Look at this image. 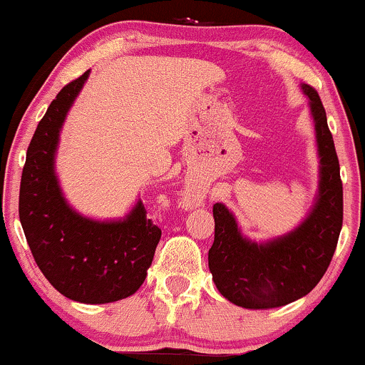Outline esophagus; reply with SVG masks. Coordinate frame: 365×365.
Listing matches in <instances>:
<instances>
[{
  "mask_svg": "<svg viewBox=\"0 0 365 365\" xmlns=\"http://www.w3.org/2000/svg\"><path fill=\"white\" fill-rule=\"evenodd\" d=\"M186 198H187V201H191V196H186Z\"/></svg>",
  "mask_w": 365,
  "mask_h": 365,
  "instance_id": "1",
  "label": "esophagus"
}]
</instances>
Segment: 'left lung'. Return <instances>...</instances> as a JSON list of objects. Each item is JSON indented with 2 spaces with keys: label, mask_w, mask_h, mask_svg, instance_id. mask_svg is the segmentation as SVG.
I'll use <instances>...</instances> for the list:
<instances>
[{
  "label": "left lung",
  "mask_w": 365,
  "mask_h": 365,
  "mask_svg": "<svg viewBox=\"0 0 365 365\" xmlns=\"http://www.w3.org/2000/svg\"><path fill=\"white\" fill-rule=\"evenodd\" d=\"M302 92L309 98L319 155L318 195L309 215L289 234L256 242L244 237L225 205H213L208 268L218 292L246 309H272L309 294L327 273L340 237L344 186L335 143L318 92L307 83Z\"/></svg>",
  "instance_id": "8db88e82"
}]
</instances>
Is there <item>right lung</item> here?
Returning <instances> with one entry per match:
<instances>
[{"instance_id": "1", "label": "right lung", "mask_w": 365, "mask_h": 365, "mask_svg": "<svg viewBox=\"0 0 365 365\" xmlns=\"http://www.w3.org/2000/svg\"><path fill=\"white\" fill-rule=\"evenodd\" d=\"M88 73L61 88L30 140L19 213L34 259L49 284L71 301L107 304L140 289L162 230L147 218L141 200L121 220L109 222L80 215L64 200L54 157L59 131Z\"/></svg>"}]
</instances>
